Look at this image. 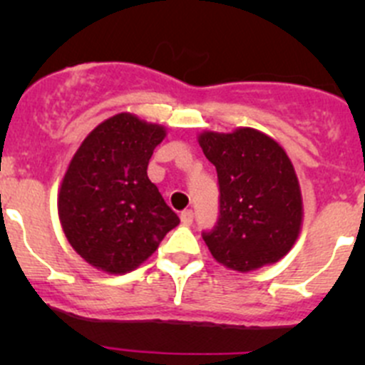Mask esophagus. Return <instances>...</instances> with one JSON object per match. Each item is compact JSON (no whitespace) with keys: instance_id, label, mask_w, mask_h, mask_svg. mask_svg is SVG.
<instances>
[{"instance_id":"1","label":"esophagus","mask_w":365,"mask_h":365,"mask_svg":"<svg viewBox=\"0 0 365 365\" xmlns=\"http://www.w3.org/2000/svg\"><path fill=\"white\" fill-rule=\"evenodd\" d=\"M180 219H182L183 226H190V224L194 222V212L192 210H183L182 215H180Z\"/></svg>"}]
</instances>
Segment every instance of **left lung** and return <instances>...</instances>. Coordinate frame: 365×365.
I'll return each mask as SVG.
<instances>
[{
	"mask_svg": "<svg viewBox=\"0 0 365 365\" xmlns=\"http://www.w3.org/2000/svg\"><path fill=\"white\" fill-rule=\"evenodd\" d=\"M200 145L219 180V219L201 233L212 256L238 272L286 256L300 233L302 194L284 150L247 127L205 132Z\"/></svg>",
	"mask_w": 365,
	"mask_h": 365,
	"instance_id": "left-lung-1",
	"label": "left lung"
}]
</instances>
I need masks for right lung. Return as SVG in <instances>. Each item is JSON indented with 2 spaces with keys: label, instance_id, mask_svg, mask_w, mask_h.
<instances>
[{
  "label": "right lung",
  "instance_id": "add662e5",
  "mask_svg": "<svg viewBox=\"0 0 365 365\" xmlns=\"http://www.w3.org/2000/svg\"><path fill=\"white\" fill-rule=\"evenodd\" d=\"M164 135L160 125L120 113L95 127L70 162L58 213L70 245L93 267L134 270L180 224L146 175Z\"/></svg>",
  "mask_w": 365,
  "mask_h": 365
}]
</instances>
